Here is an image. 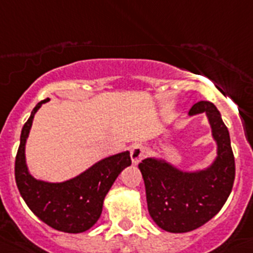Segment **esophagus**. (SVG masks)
Masks as SVG:
<instances>
[{
	"label": "esophagus",
	"instance_id": "34e87169",
	"mask_svg": "<svg viewBox=\"0 0 253 253\" xmlns=\"http://www.w3.org/2000/svg\"><path fill=\"white\" fill-rule=\"evenodd\" d=\"M146 154H147V150H146L143 146L141 145L133 146L130 150V158L133 164H138V163L145 158Z\"/></svg>",
	"mask_w": 253,
	"mask_h": 253
}]
</instances>
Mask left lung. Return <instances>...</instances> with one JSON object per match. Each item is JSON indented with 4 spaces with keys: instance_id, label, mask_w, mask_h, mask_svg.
<instances>
[{
    "instance_id": "8db88e82",
    "label": "left lung",
    "mask_w": 253,
    "mask_h": 253,
    "mask_svg": "<svg viewBox=\"0 0 253 253\" xmlns=\"http://www.w3.org/2000/svg\"><path fill=\"white\" fill-rule=\"evenodd\" d=\"M203 112L217 143L216 159L208 168L183 172L156 158H147L138 164L150 216L169 233H187L203 226L220 212L233 189L235 162L229 130L211 102H198L190 108L189 115Z\"/></svg>"
}]
</instances>
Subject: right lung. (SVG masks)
<instances>
[{
	"mask_svg": "<svg viewBox=\"0 0 253 253\" xmlns=\"http://www.w3.org/2000/svg\"><path fill=\"white\" fill-rule=\"evenodd\" d=\"M47 101L49 98L37 103L22 129L15 158L16 186L29 210L45 224L64 233H83L101 217L104 197L123 169L131 164L130 155L124 151L104 158L64 182H45L32 177L27 168L26 142L35 114Z\"/></svg>",
	"mask_w": 253,
	"mask_h": 253,
	"instance_id": "1",
	"label": "right lung"
}]
</instances>
